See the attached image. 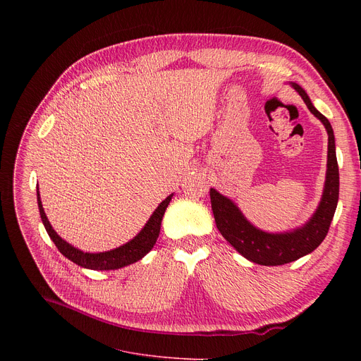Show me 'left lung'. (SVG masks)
<instances>
[{"label": "left lung", "mask_w": 361, "mask_h": 361, "mask_svg": "<svg viewBox=\"0 0 361 361\" xmlns=\"http://www.w3.org/2000/svg\"><path fill=\"white\" fill-rule=\"evenodd\" d=\"M291 86L298 92L313 116L325 126L328 133V162L324 193L310 219L291 231L267 233L247 221L231 199L221 195L215 188H211L209 192L212 212L222 237L241 256L263 267L290 263L317 249L328 234L339 196V171L332 126L329 120L314 108L305 89L297 83H291Z\"/></svg>", "instance_id": "obj_1"}]
</instances>
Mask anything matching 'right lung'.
Masks as SVG:
<instances>
[{
    "instance_id": "right-lung-1",
    "label": "right lung",
    "mask_w": 361,
    "mask_h": 361,
    "mask_svg": "<svg viewBox=\"0 0 361 361\" xmlns=\"http://www.w3.org/2000/svg\"><path fill=\"white\" fill-rule=\"evenodd\" d=\"M36 195H37V207H39L42 224L45 226L49 238L56 245V249H59L60 253L64 255L73 263L79 264V267H82V268L92 269V271L120 269V268L128 267V264L135 263V262L140 260L142 257H145L152 250V247H154L158 237H159L162 216L165 214L166 206L169 204L171 199H173V196H174V195H169L165 200H162L158 204L157 209L154 211V214L150 215V218L147 219V222L145 224L140 233L136 237H133L130 241H127L126 244L120 245V247H117V249L108 250V252L87 253L80 249H75L74 245H71L70 243H67L66 240H63L59 234L55 233V230L52 228V225L49 224V221L45 215L41 196H39V187H36Z\"/></svg>"
}]
</instances>
